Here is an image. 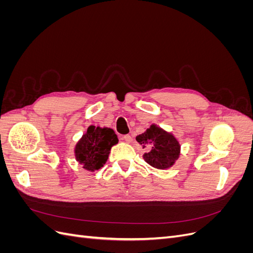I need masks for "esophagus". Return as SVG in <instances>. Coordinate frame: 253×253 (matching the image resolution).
Listing matches in <instances>:
<instances>
[{"instance_id": "obj_1", "label": "esophagus", "mask_w": 253, "mask_h": 253, "mask_svg": "<svg viewBox=\"0 0 253 253\" xmlns=\"http://www.w3.org/2000/svg\"><path fill=\"white\" fill-rule=\"evenodd\" d=\"M122 138H124V140H125L126 142H127V143L132 142V140H133V138H132V136H131V135H125L124 137H122Z\"/></svg>"}]
</instances>
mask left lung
<instances>
[{
    "instance_id": "1",
    "label": "left lung",
    "mask_w": 253,
    "mask_h": 253,
    "mask_svg": "<svg viewBox=\"0 0 253 253\" xmlns=\"http://www.w3.org/2000/svg\"><path fill=\"white\" fill-rule=\"evenodd\" d=\"M136 140L143 149L149 150L143 155L145 162L157 169L172 167L179 156L180 145L175 137L154 125L147 132L137 136Z\"/></svg>"
}]
</instances>
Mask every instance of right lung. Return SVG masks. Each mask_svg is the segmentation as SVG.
<instances>
[{"label": "right lung", "instance_id": "1", "mask_svg": "<svg viewBox=\"0 0 253 253\" xmlns=\"http://www.w3.org/2000/svg\"><path fill=\"white\" fill-rule=\"evenodd\" d=\"M117 142V135L112 128L90 126L76 145V159L85 170L100 169L108 160L111 148Z\"/></svg>", "mask_w": 253, "mask_h": 253}]
</instances>
